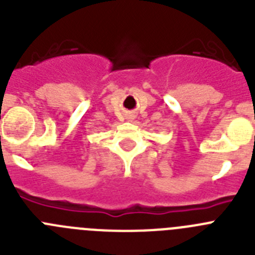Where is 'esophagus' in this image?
Segmentation results:
<instances>
[{"mask_svg":"<svg viewBox=\"0 0 255 255\" xmlns=\"http://www.w3.org/2000/svg\"><path fill=\"white\" fill-rule=\"evenodd\" d=\"M129 119H132V116H130V117H129Z\"/></svg>","mask_w":255,"mask_h":255,"instance_id":"34e87169","label":"esophagus"}]
</instances>
